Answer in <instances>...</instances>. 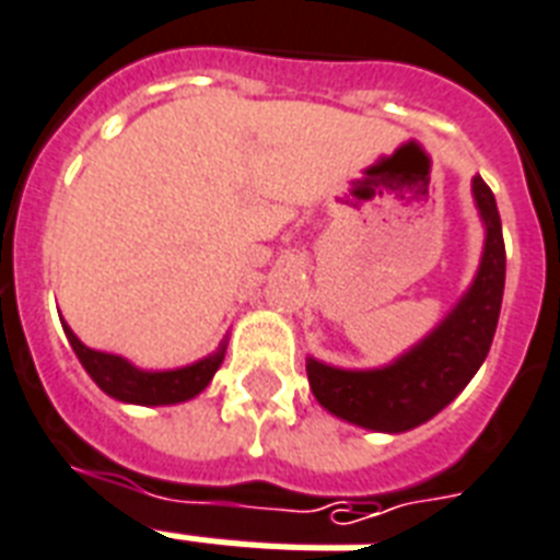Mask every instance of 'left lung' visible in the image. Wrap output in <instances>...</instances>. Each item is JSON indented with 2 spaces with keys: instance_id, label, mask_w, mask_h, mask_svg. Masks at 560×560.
Wrapping results in <instances>:
<instances>
[{
  "instance_id": "left-lung-1",
  "label": "left lung",
  "mask_w": 560,
  "mask_h": 560,
  "mask_svg": "<svg viewBox=\"0 0 560 560\" xmlns=\"http://www.w3.org/2000/svg\"><path fill=\"white\" fill-rule=\"evenodd\" d=\"M472 202L485 225L479 270L429 335L390 364L370 370L335 366L308 355L314 399L337 420L366 432H411L441 413L485 364L505 290V243L497 199L481 176H472Z\"/></svg>"
}]
</instances>
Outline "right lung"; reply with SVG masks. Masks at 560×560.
I'll use <instances>...</instances> for the list:
<instances>
[{
    "label": "right lung",
    "mask_w": 560,
    "mask_h": 560,
    "mask_svg": "<svg viewBox=\"0 0 560 560\" xmlns=\"http://www.w3.org/2000/svg\"><path fill=\"white\" fill-rule=\"evenodd\" d=\"M61 326L67 340H70L72 352L84 366V373L91 375L102 394H108L117 402L149 405V408L190 402L194 396L202 394L205 387L211 384L213 373L223 364L225 347H229V335H225L220 340V347L199 358V361H194V364L173 366V370H143V366L131 364L122 355L91 349L88 343H81L67 323H61Z\"/></svg>",
    "instance_id": "add662e5"
}]
</instances>
